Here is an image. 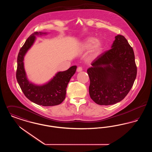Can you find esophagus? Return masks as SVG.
Wrapping results in <instances>:
<instances>
[{
	"instance_id": "34e87169",
	"label": "esophagus",
	"mask_w": 152,
	"mask_h": 152,
	"mask_svg": "<svg viewBox=\"0 0 152 152\" xmlns=\"http://www.w3.org/2000/svg\"><path fill=\"white\" fill-rule=\"evenodd\" d=\"M83 71V68H82V67H81V66H78L77 67V71L79 72H81V71Z\"/></svg>"
}]
</instances>
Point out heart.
I'll return each mask as SVG.
<instances>
[{"label": "heart", "mask_w": 152, "mask_h": 152, "mask_svg": "<svg viewBox=\"0 0 152 152\" xmlns=\"http://www.w3.org/2000/svg\"><path fill=\"white\" fill-rule=\"evenodd\" d=\"M95 46V52H97L100 50V47H101V44L99 42H97V40L93 37H91L88 38L87 40H86L81 45V47L84 50H89Z\"/></svg>", "instance_id": "heart-1"}]
</instances>
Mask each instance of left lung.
<instances>
[{
	"label": "left lung",
	"instance_id": "obj_1",
	"mask_svg": "<svg viewBox=\"0 0 152 152\" xmlns=\"http://www.w3.org/2000/svg\"><path fill=\"white\" fill-rule=\"evenodd\" d=\"M115 39L112 48L99 55L87 69L90 97L101 105H113L123 100L137 76L132 47L123 35H118Z\"/></svg>",
	"mask_w": 152,
	"mask_h": 152
}]
</instances>
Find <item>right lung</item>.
I'll return each mask as SVG.
<instances>
[{
	"instance_id": "add662e5",
	"label": "right lung",
	"mask_w": 152,
	"mask_h": 152,
	"mask_svg": "<svg viewBox=\"0 0 152 152\" xmlns=\"http://www.w3.org/2000/svg\"><path fill=\"white\" fill-rule=\"evenodd\" d=\"M46 33L35 32L27 38L20 48L17 58L16 80L26 97L30 101L44 107L55 106L61 104L65 99L67 85L76 72L77 66H72L68 70L58 72L47 84L36 86L27 80L24 68V56L36 39L35 35Z\"/></svg>"
}]
</instances>
